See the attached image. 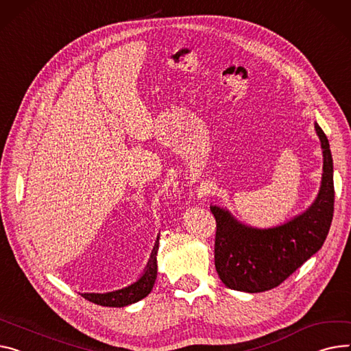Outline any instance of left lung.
<instances>
[{
	"label": "left lung",
	"instance_id": "8db88e82",
	"mask_svg": "<svg viewBox=\"0 0 351 351\" xmlns=\"http://www.w3.org/2000/svg\"><path fill=\"white\" fill-rule=\"evenodd\" d=\"M323 154V173L313 203L291 220L258 228L237 220L230 210L216 204L215 264L221 282L234 291H269L292 275L316 254L330 230L335 204L333 158L328 136L315 123Z\"/></svg>",
	"mask_w": 351,
	"mask_h": 351
}]
</instances>
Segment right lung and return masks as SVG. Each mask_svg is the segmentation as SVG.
<instances>
[{"label":"right lung","mask_w":351,"mask_h":351,"mask_svg":"<svg viewBox=\"0 0 351 351\" xmlns=\"http://www.w3.org/2000/svg\"><path fill=\"white\" fill-rule=\"evenodd\" d=\"M158 247H159V234H158L155 245L152 248L149 261H148L144 272L139 275V278L135 282H132L121 289H115L111 292H104V293L84 292V293H82V296L93 303H97V305L108 306V308H124V306L132 305V303L144 299L145 296H148L151 293L154 284L156 281Z\"/></svg>","instance_id":"1"}]
</instances>
